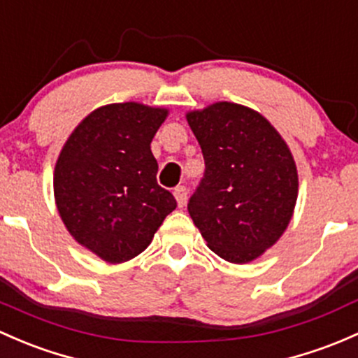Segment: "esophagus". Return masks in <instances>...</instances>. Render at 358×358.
Returning a JSON list of instances; mask_svg holds the SVG:
<instances>
[{
	"label": "esophagus",
	"instance_id": "obj_1",
	"mask_svg": "<svg viewBox=\"0 0 358 358\" xmlns=\"http://www.w3.org/2000/svg\"><path fill=\"white\" fill-rule=\"evenodd\" d=\"M187 194H189V192H187V187L180 185L175 189V199L176 202H178L180 208H183V206L187 204Z\"/></svg>",
	"mask_w": 358,
	"mask_h": 358
}]
</instances>
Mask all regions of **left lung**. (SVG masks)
<instances>
[{
    "label": "left lung",
    "instance_id": "left-lung-1",
    "mask_svg": "<svg viewBox=\"0 0 358 358\" xmlns=\"http://www.w3.org/2000/svg\"><path fill=\"white\" fill-rule=\"evenodd\" d=\"M204 156L189 214L221 259L245 264L280 240L292 220L299 175L287 142L257 111L214 103L187 115Z\"/></svg>",
    "mask_w": 358,
    "mask_h": 358
}]
</instances>
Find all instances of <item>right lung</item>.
I'll use <instances>...</instances> for the list:
<instances>
[{"label": "right lung", "mask_w": 358, "mask_h": 358, "mask_svg": "<svg viewBox=\"0 0 358 358\" xmlns=\"http://www.w3.org/2000/svg\"><path fill=\"white\" fill-rule=\"evenodd\" d=\"M168 110L116 103L85 116L55 168V199L70 235L111 264L134 259L176 201L157 185L150 142Z\"/></svg>", "instance_id": "obj_1"}]
</instances>
